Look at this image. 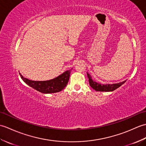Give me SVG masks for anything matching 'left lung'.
Listing matches in <instances>:
<instances>
[{
    "label": "left lung",
    "mask_w": 146,
    "mask_h": 146,
    "mask_svg": "<svg viewBox=\"0 0 146 146\" xmlns=\"http://www.w3.org/2000/svg\"><path fill=\"white\" fill-rule=\"evenodd\" d=\"M87 76L89 80L90 85L93 89L97 92H112L117 88H119L121 85H122L127 81V80H125V81L122 82L112 83V84H101V83L94 81L88 73H87Z\"/></svg>",
    "instance_id": "1"
}]
</instances>
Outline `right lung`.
Returning <instances> with one entry per match:
<instances>
[{"mask_svg": "<svg viewBox=\"0 0 146 146\" xmlns=\"http://www.w3.org/2000/svg\"><path fill=\"white\" fill-rule=\"evenodd\" d=\"M71 70L64 71L56 78L46 81H33L24 78L21 73L19 74L22 80L27 85L35 89L36 90L42 94H53L61 92L66 87L69 81Z\"/></svg>", "mask_w": 146, "mask_h": 146, "instance_id": "right-lung-1", "label": "right lung"}]
</instances>
